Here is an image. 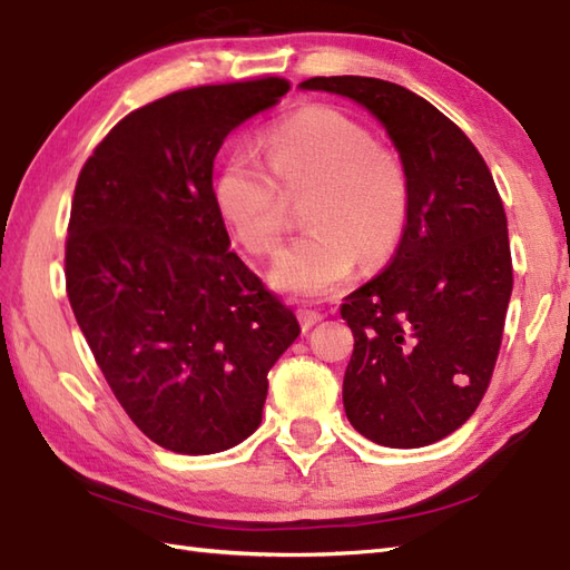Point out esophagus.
I'll return each instance as SVG.
<instances>
[{
    "label": "esophagus",
    "mask_w": 570,
    "mask_h": 570,
    "mask_svg": "<svg viewBox=\"0 0 570 570\" xmlns=\"http://www.w3.org/2000/svg\"><path fill=\"white\" fill-rule=\"evenodd\" d=\"M323 318L321 311H311V308H298V321H301V328L308 331L311 326H316V323Z\"/></svg>",
    "instance_id": "esophagus-1"
}]
</instances>
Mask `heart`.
I'll list each match as a JSON object with an SVG mask.
<instances>
[{
	"instance_id": "1",
	"label": "heart",
	"mask_w": 570,
	"mask_h": 570,
	"mask_svg": "<svg viewBox=\"0 0 570 570\" xmlns=\"http://www.w3.org/2000/svg\"><path fill=\"white\" fill-rule=\"evenodd\" d=\"M262 158L237 148L212 185L217 215L244 249L272 254L288 227V199L304 203L308 232L278 254V292L318 298L348 282L355 264L377 269L395 256L412 217L403 155L363 122L331 106H308L264 132Z\"/></svg>"
}]
</instances>
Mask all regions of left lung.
Wrapping results in <instances>:
<instances>
[{
    "label": "left lung",
    "mask_w": 570,
    "mask_h": 570,
    "mask_svg": "<svg viewBox=\"0 0 570 570\" xmlns=\"http://www.w3.org/2000/svg\"><path fill=\"white\" fill-rule=\"evenodd\" d=\"M383 122L412 177V217L385 269L345 298L343 407L363 438L425 448L462 428L492 381L514 269L494 177L460 126L407 88L314 76Z\"/></svg>",
    "instance_id": "obj_1"
}]
</instances>
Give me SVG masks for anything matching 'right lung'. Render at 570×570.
Here are the masks:
<instances>
[{"label":"right lung","instance_id":"right-lung-1","mask_svg":"<svg viewBox=\"0 0 570 570\" xmlns=\"http://www.w3.org/2000/svg\"><path fill=\"white\" fill-rule=\"evenodd\" d=\"M278 76L185 88L110 128L78 173L66 294L94 358L145 438L229 450L259 428L269 371L301 326L229 252L212 167L229 132L272 108Z\"/></svg>","mask_w":570,"mask_h":570}]
</instances>
